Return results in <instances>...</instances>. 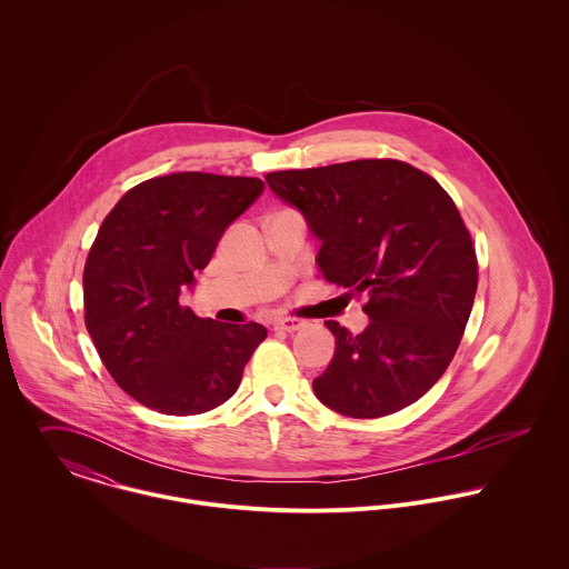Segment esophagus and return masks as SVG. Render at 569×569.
Listing matches in <instances>:
<instances>
[{
  "instance_id": "obj_1",
  "label": "esophagus",
  "mask_w": 569,
  "mask_h": 569,
  "mask_svg": "<svg viewBox=\"0 0 569 569\" xmlns=\"http://www.w3.org/2000/svg\"><path fill=\"white\" fill-rule=\"evenodd\" d=\"M307 322L305 320H298V318H282V320H276L273 322V328H278V330H284V332H296V330H300V328H305Z\"/></svg>"
}]
</instances>
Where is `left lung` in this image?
<instances>
[{"instance_id": "obj_1", "label": "left lung", "mask_w": 569, "mask_h": 569, "mask_svg": "<svg viewBox=\"0 0 569 569\" xmlns=\"http://www.w3.org/2000/svg\"><path fill=\"white\" fill-rule=\"evenodd\" d=\"M322 241L328 282L368 293L370 325L339 322L335 355L313 381L326 407L379 418L418 401L451 363L469 322L478 258L447 190L399 160H357L264 174Z\"/></svg>"}]
</instances>
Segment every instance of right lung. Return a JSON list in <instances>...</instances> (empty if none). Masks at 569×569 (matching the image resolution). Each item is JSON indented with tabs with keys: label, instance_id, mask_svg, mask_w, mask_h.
<instances>
[{
	"label": "right lung",
	"instance_id": "right-lung-1",
	"mask_svg": "<svg viewBox=\"0 0 569 569\" xmlns=\"http://www.w3.org/2000/svg\"><path fill=\"white\" fill-rule=\"evenodd\" d=\"M262 190L256 177L174 172L133 186L104 217L82 271L84 326L138 403L192 416L239 390L267 328L197 318L179 293Z\"/></svg>",
	"mask_w": 569,
	"mask_h": 569
}]
</instances>
